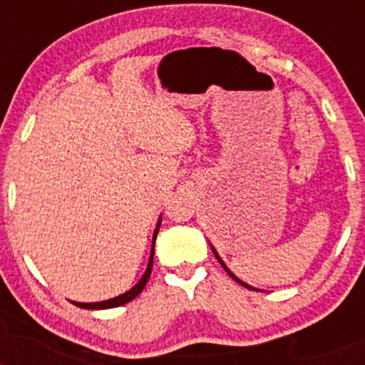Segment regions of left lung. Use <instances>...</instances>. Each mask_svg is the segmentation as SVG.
<instances>
[{"mask_svg": "<svg viewBox=\"0 0 365 365\" xmlns=\"http://www.w3.org/2000/svg\"><path fill=\"white\" fill-rule=\"evenodd\" d=\"M209 245H211V244H209ZM211 250H212V254H215V255H216V259H217V261H220V264H221V266H223V267H225V271H226V273H228L230 276H232V278H233V279H235V282H237V283L244 284V287H247V288H252V287H250V284H247V283H244V282H242V279H238V278H237V276H235V274H233V273H232V271H230V269H228V267H226V264L223 262V259H221V257H220V255H217V252H216V249H215V247H212V245H211Z\"/></svg>", "mask_w": 365, "mask_h": 365, "instance_id": "1", "label": "left lung"}]
</instances>
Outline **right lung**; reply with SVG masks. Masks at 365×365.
Segmentation results:
<instances>
[{"mask_svg":"<svg viewBox=\"0 0 365 365\" xmlns=\"http://www.w3.org/2000/svg\"><path fill=\"white\" fill-rule=\"evenodd\" d=\"M159 226H161V217L158 220V225H156V230H154V235H153V247H150V255H149V262H148V269H145V273L142 274V278L139 279V283L135 284V287L130 288L128 292L121 293V295L115 297V299H110V300H103V302H92V304H83V302H72L73 305H77V307L81 309H113V307H120V305H125L130 300L135 299L139 293L144 290L145 283H148L149 276H150V271H153V257H154V242H156V237H158V232H159Z\"/></svg>","mask_w":365,"mask_h":365,"instance_id":"obj_1","label":"right lung"}]
</instances>
